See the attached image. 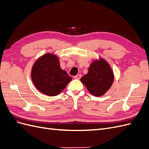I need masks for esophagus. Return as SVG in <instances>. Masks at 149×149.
Returning <instances> with one entry per match:
<instances>
[{
  "mask_svg": "<svg viewBox=\"0 0 149 149\" xmlns=\"http://www.w3.org/2000/svg\"><path fill=\"white\" fill-rule=\"evenodd\" d=\"M81 78V75L80 74H77L76 76H74V79H79Z\"/></svg>",
  "mask_w": 149,
  "mask_h": 149,
  "instance_id": "obj_1",
  "label": "esophagus"
}]
</instances>
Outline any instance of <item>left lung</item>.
Instances as JSON below:
<instances>
[{"label": "left lung", "mask_w": 149, "mask_h": 149, "mask_svg": "<svg viewBox=\"0 0 149 149\" xmlns=\"http://www.w3.org/2000/svg\"><path fill=\"white\" fill-rule=\"evenodd\" d=\"M113 81L112 71L103 59L92 63L88 73L81 78V81L86 86L90 93L97 97L102 96L109 89Z\"/></svg>", "instance_id": "left-lung-1"}]
</instances>
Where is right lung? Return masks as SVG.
Returning <instances> with one entry per match:
<instances>
[{
    "mask_svg": "<svg viewBox=\"0 0 149 149\" xmlns=\"http://www.w3.org/2000/svg\"><path fill=\"white\" fill-rule=\"evenodd\" d=\"M31 79L40 92L48 96H56L71 81L63 70L56 55L47 53L35 63L31 70Z\"/></svg>",
    "mask_w": 149,
    "mask_h": 149,
    "instance_id": "1",
    "label": "right lung"
}]
</instances>
